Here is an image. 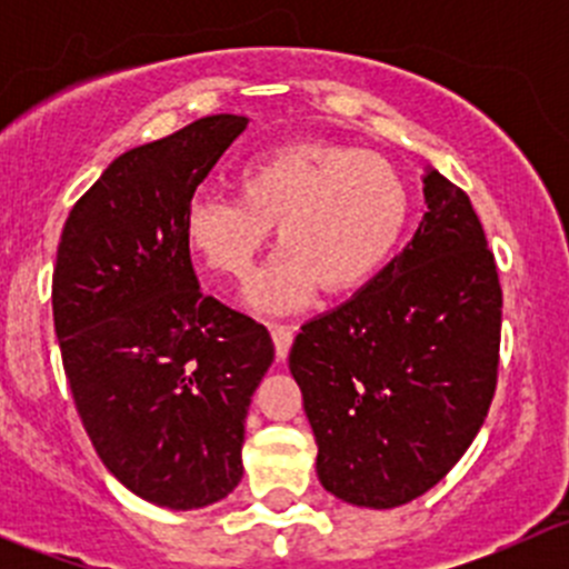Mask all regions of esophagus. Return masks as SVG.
I'll return each instance as SVG.
<instances>
[{"label":"esophagus","instance_id":"34e87169","mask_svg":"<svg viewBox=\"0 0 569 569\" xmlns=\"http://www.w3.org/2000/svg\"><path fill=\"white\" fill-rule=\"evenodd\" d=\"M272 341H274V352H278V360H286V355H289L291 349V341H295V327L272 325Z\"/></svg>","mask_w":569,"mask_h":569}]
</instances>
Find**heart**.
<instances>
[{
  "mask_svg": "<svg viewBox=\"0 0 569 569\" xmlns=\"http://www.w3.org/2000/svg\"><path fill=\"white\" fill-rule=\"evenodd\" d=\"M239 198H200L189 206L183 237L203 267L248 283L269 231L280 252L258 274V311L300 308L325 286L343 295L388 261L405 231V178L377 153L338 146H289L252 159L237 173Z\"/></svg>",
  "mask_w": 569,
  "mask_h": 569,
  "instance_id": "obj_1",
  "label": "heart"
}]
</instances>
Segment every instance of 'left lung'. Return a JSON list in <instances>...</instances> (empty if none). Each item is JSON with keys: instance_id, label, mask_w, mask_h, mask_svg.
Here are the masks:
<instances>
[{"instance_id": "8db88e82", "label": "left lung", "mask_w": 569, "mask_h": 569, "mask_svg": "<svg viewBox=\"0 0 569 569\" xmlns=\"http://www.w3.org/2000/svg\"><path fill=\"white\" fill-rule=\"evenodd\" d=\"M423 220L343 306L306 321L289 355L321 487L393 509L432 490L473 443L496 393L501 283L470 198L435 168Z\"/></svg>"}]
</instances>
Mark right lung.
I'll list each match as a JSON object with an SVG mask.
<instances>
[{
    "label": "right lung",
    "instance_id": "obj_1",
    "mask_svg": "<svg viewBox=\"0 0 569 569\" xmlns=\"http://www.w3.org/2000/svg\"><path fill=\"white\" fill-rule=\"evenodd\" d=\"M248 123L206 114L120 153L57 248L54 332L79 418L126 490L176 512L242 481L244 418L274 360L267 327L200 291L183 237L194 189Z\"/></svg>",
    "mask_w": 569,
    "mask_h": 569
}]
</instances>
